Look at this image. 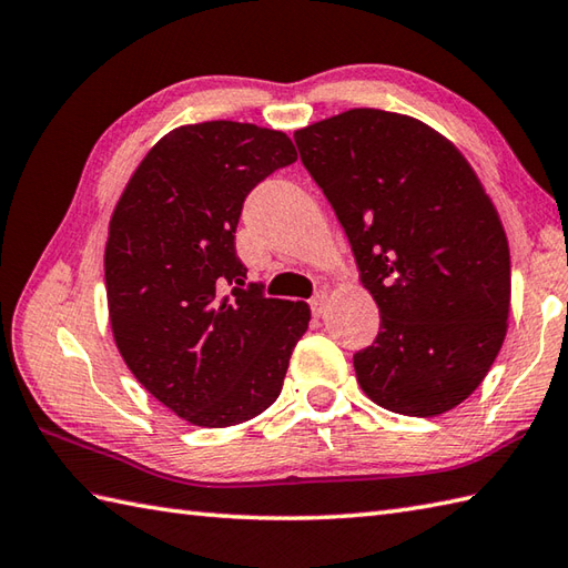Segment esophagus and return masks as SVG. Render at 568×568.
<instances>
[{
    "label": "esophagus",
    "mask_w": 568,
    "mask_h": 568,
    "mask_svg": "<svg viewBox=\"0 0 568 568\" xmlns=\"http://www.w3.org/2000/svg\"><path fill=\"white\" fill-rule=\"evenodd\" d=\"M311 311H313V316H323V313L327 311V294L325 292H318L311 298Z\"/></svg>",
    "instance_id": "obj_1"
}]
</instances>
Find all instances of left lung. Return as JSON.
I'll return each mask as SVG.
<instances>
[{
    "label": "left lung",
    "instance_id": "left-lung-1",
    "mask_svg": "<svg viewBox=\"0 0 568 568\" xmlns=\"http://www.w3.org/2000/svg\"><path fill=\"white\" fill-rule=\"evenodd\" d=\"M331 201L379 333L355 352L376 406L433 418L484 382L506 337L510 252L481 182L430 125L349 109L294 133Z\"/></svg>",
    "mask_w": 568,
    "mask_h": 568
}]
</instances>
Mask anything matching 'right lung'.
Wrapping results in <instances>:
<instances>
[{
    "label": "right lung",
    "mask_w": 568,
    "mask_h": 568,
    "mask_svg": "<svg viewBox=\"0 0 568 568\" xmlns=\"http://www.w3.org/2000/svg\"><path fill=\"white\" fill-rule=\"evenodd\" d=\"M292 162L282 131L182 125L145 155L111 216L113 339L135 379L192 425L229 427L267 410L308 327L304 301L245 286L235 252L247 194Z\"/></svg>",
    "instance_id": "obj_1"
}]
</instances>
